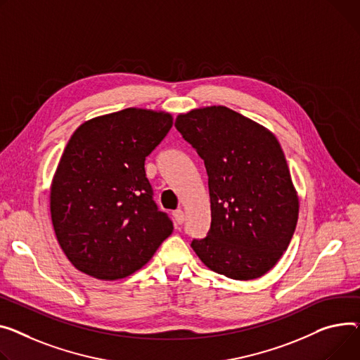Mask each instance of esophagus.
<instances>
[{
  "instance_id": "esophagus-1",
  "label": "esophagus",
  "mask_w": 360,
  "mask_h": 360,
  "mask_svg": "<svg viewBox=\"0 0 360 360\" xmlns=\"http://www.w3.org/2000/svg\"><path fill=\"white\" fill-rule=\"evenodd\" d=\"M172 215H174V220L176 221V224H182V223H184L185 214H184L182 210H175V211L172 212Z\"/></svg>"
}]
</instances>
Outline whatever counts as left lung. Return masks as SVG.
Listing matches in <instances>:
<instances>
[{
    "label": "left lung",
    "instance_id": "1",
    "mask_svg": "<svg viewBox=\"0 0 360 360\" xmlns=\"http://www.w3.org/2000/svg\"><path fill=\"white\" fill-rule=\"evenodd\" d=\"M175 127L208 175L211 226L191 248L207 268L227 278L263 276L288 249L300 211L278 139L224 105L179 114Z\"/></svg>",
    "mask_w": 360,
    "mask_h": 360
}]
</instances>
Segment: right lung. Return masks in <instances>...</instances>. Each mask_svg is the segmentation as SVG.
<instances>
[{
    "instance_id": "obj_1",
    "label": "right lung",
    "mask_w": 360,
    "mask_h": 360,
    "mask_svg": "<svg viewBox=\"0 0 360 360\" xmlns=\"http://www.w3.org/2000/svg\"><path fill=\"white\" fill-rule=\"evenodd\" d=\"M172 124L169 112L131 107L88 120L69 139L52 179L51 215L78 271L103 281L126 278L172 234L145 172L146 156Z\"/></svg>"
}]
</instances>
